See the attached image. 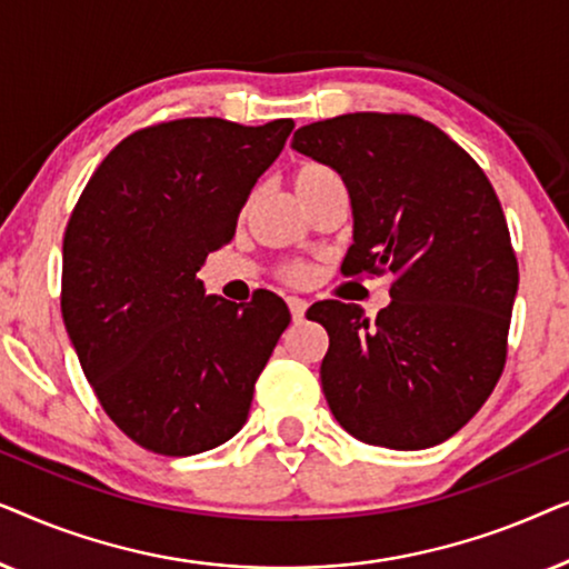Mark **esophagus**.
I'll return each mask as SVG.
<instances>
[{
  "instance_id": "obj_1",
  "label": "esophagus",
  "mask_w": 569,
  "mask_h": 569,
  "mask_svg": "<svg viewBox=\"0 0 569 569\" xmlns=\"http://www.w3.org/2000/svg\"><path fill=\"white\" fill-rule=\"evenodd\" d=\"M287 306H290V313L295 321H302V316H306L308 310V302L302 298H287Z\"/></svg>"
}]
</instances>
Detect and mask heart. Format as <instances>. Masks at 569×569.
Returning a JSON list of instances; mask_svg holds the SVG:
<instances>
[{
	"instance_id": "heart-1",
	"label": "heart",
	"mask_w": 569,
	"mask_h": 569,
	"mask_svg": "<svg viewBox=\"0 0 569 569\" xmlns=\"http://www.w3.org/2000/svg\"><path fill=\"white\" fill-rule=\"evenodd\" d=\"M292 183H295V191H298V197L308 199V197H313V193L329 189V186L341 183V181L331 168L318 166V162H306V166H300L298 170H295ZM308 274L310 271H308V267H302V263L287 267V271H284V277L290 279V282H306Z\"/></svg>"
}]
</instances>
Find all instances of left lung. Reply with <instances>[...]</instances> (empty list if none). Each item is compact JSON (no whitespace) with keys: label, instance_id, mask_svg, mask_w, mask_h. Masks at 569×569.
I'll use <instances>...</instances> for the list:
<instances>
[{"label":"left lung","instance_id":"left-lung-1","mask_svg":"<svg viewBox=\"0 0 569 569\" xmlns=\"http://www.w3.org/2000/svg\"><path fill=\"white\" fill-rule=\"evenodd\" d=\"M292 150L337 170L352 204L345 274H393L376 321L339 300L321 386L368 446L422 450L456 435L502 376L518 261L500 199L466 150L403 113H347L295 131Z\"/></svg>","mask_w":569,"mask_h":569}]
</instances>
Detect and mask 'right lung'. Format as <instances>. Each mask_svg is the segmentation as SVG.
<instances>
[{
    "mask_svg": "<svg viewBox=\"0 0 569 569\" xmlns=\"http://www.w3.org/2000/svg\"><path fill=\"white\" fill-rule=\"evenodd\" d=\"M295 129L178 119L106 154L64 232L61 316L106 415L147 450L204 453L246 425L290 323L274 292L207 295L201 263Z\"/></svg>",
    "mask_w": 569,
    "mask_h": 569,
    "instance_id": "add662e5",
    "label": "right lung"
}]
</instances>
